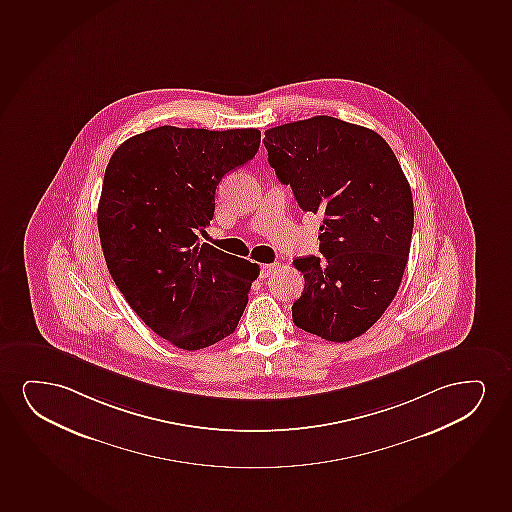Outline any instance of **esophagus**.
<instances>
[{
    "label": "esophagus",
    "mask_w": 512,
    "mask_h": 512,
    "mask_svg": "<svg viewBox=\"0 0 512 512\" xmlns=\"http://www.w3.org/2000/svg\"><path fill=\"white\" fill-rule=\"evenodd\" d=\"M279 264H264L260 266V278H269L278 269Z\"/></svg>",
    "instance_id": "esophagus-1"
}]
</instances>
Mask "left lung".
<instances>
[{"instance_id": "left-lung-1", "label": "left lung", "mask_w": 512, "mask_h": 512, "mask_svg": "<svg viewBox=\"0 0 512 512\" xmlns=\"http://www.w3.org/2000/svg\"><path fill=\"white\" fill-rule=\"evenodd\" d=\"M269 165L304 212L321 213L319 252L293 266L304 292L293 323L330 342L356 339L398 293L410 255L412 189L379 133L332 116L267 130Z\"/></svg>"}]
</instances>
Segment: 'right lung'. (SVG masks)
<instances>
[{
	"label": "right lung",
	"instance_id": "1",
	"mask_svg": "<svg viewBox=\"0 0 512 512\" xmlns=\"http://www.w3.org/2000/svg\"><path fill=\"white\" fill-rule=\"evenodd\" d=\"M259 146L257 128L158 127L107 163L97 210L107 269L137 316L184 351L231 335L259 276L257 264L198 239L220 180Z\"/></svg>",
	"mask_w": 512,
	"mask_h": 512
}]
</instances>
